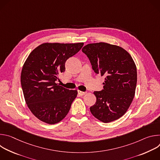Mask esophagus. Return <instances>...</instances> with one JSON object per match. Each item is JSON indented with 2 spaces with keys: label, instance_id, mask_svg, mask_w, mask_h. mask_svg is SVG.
Here are the masks:
<instances>
[{
  "label": "esophagus",
  "instance_id": "esophagus-1",
  "mask_svg": "<svg viewBox=\"0 0 160 160\" xmlns=\"http://www.w3.org/2000/svg\"><path fill=\"white\" fill-rule=\"evenodd\" d=\"M78 93L80 96H83L86 94L85 92H82V91H80V90H78Z\"/></svg>",
  "mask_w": 160,
  "mask_h": 160
}]
</instances>
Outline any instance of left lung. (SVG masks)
I'll list each match as a JSON object with an SVG mask.
<instances>
[{
  "mask_svg": "<svg viewBox=\"0 0 160 160\" xmlns=\"http://www.w3.org/2000/svg\"><path fill=\"white\" fill-rule=\"evenodd\" d=\"M82 52L89 58L92 69L105 77L104 89L95 91V104L90 108L92 115L103 123L121 118L129 108L137 85L136 65L123 48L105 42L88 43Z\"/></svg>",
  "mask_w": 160,
  "mask_h": 160,
  "instance_id": "obj_1",
  "label": "left lung"
}]
</instances>
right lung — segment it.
<instances>
[{
	"mask_svg": "<svg viewBox=\"0 0 160 160\" xmlns=\"http://www.w3.org/2000/svg\"><path fill=\"white\" fill-rule=\"evenodd\" d=\"M83 44L43 43L26 59L21 73L22 92L29 109L40 121L55 124L69 112L77 90L65 88L56 81L64 72L66 60L77 54Z\"/></svg>",
	"mask_w": 160,
	"mask_h": 160,
	"instance_id": "right-lung-1",
	"label": "right lung"
}]
</instances>
